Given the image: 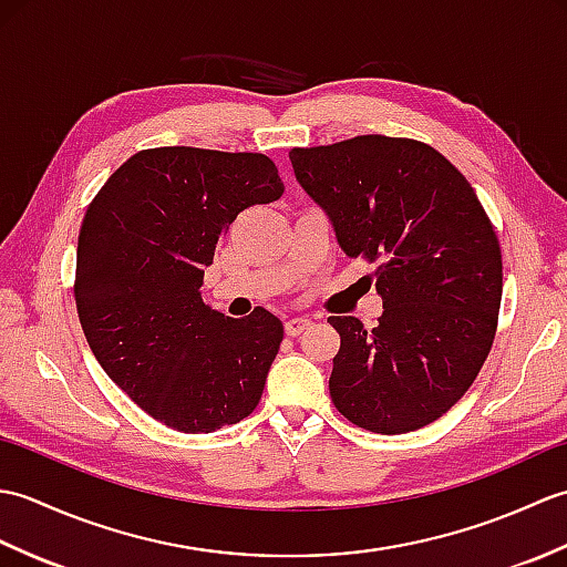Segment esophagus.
Instances as JSON below:
<instances>
[{
	"label": "esophagus",
	"instance_id": "obj_1",
	"mask_svg": "<svg viewBox=\"0 0 567 567\" xmlns=\"http://www.w3.org/2000/svg\"><path fill=\"white\" fill-rule=\"evenodd\" d=\"M311 327V319H307V317H295V319H290L285 323V331H287V336H299L302 331H307Z\"/></svg>",
	"mask_w": 567,
	"mask_h": 567
}]
</instances>
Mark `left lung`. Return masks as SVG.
<instances>
[{"instance_id":"left-lung-1","label":"left lung","mask_w":567,"mask_h":567,"mask_svg":"<svg viewBox=\"0 0 567 567\" xmlns=\"http://www.w3.org/2000/svg\"><path fill=\"white\" fill-rule=\"evenodd\" d=\"M297 183L346 256L375 262L382 317H329L341 336L329 390L351 424L406 433L461 400L495 341L502 250L475 189L414 138L355 136L292 148Z\"/></svg>"}]
</instances>
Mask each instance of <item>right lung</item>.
I'll use <instances>...</instances> for the list:
<instances>
[{
	"mask_svg": "<svg viewBox=\"0 0 567 567\" xmlns=\"http://www.w3.org/2000/svg\"><path fill=\"white\" fill-rule=\"evenodd\" d=\"M282 192L262 153L165 146L131 155L87 207L75 270L84 339L161 424L212 433L258 406L282 321L262 307L224 317L199 290L228 224Z\"/></svg>",
	"mask_w": 567,
	"mask_h": 567,
	"instance_id": "add662e5",
	"label": "right lung"
}]
</instances>
